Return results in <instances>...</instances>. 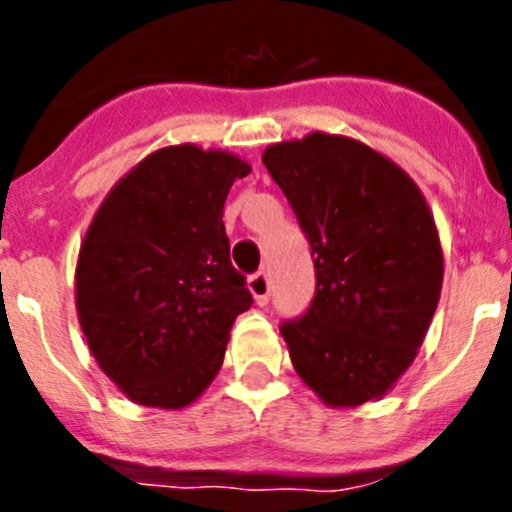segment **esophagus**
<instances>
[{
    "label": "esophagus",
    "mask_w": 512,
    "mask_h": 512,
    "mask_svg": "<svg viewBox=\"0 0 512 512\" xmlns=\"http://www.w3.org/2000/svg\"><path fill=\"white\" fill-rule=\"evenodd\" d=\"M247 287H250L252 297H255V302L260 304V307H265V304L270 302V280H267L265 272L252 275L250 280H247Z\"/></svg>",
    "instance_id": "obj_1"
}]
</instances>
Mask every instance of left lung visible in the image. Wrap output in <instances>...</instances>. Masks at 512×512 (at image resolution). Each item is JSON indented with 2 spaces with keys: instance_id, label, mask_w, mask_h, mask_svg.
<instances>
[{
  "instance_id": "8db88e82",
  "label": "left lung",
  "mask_w": 512,
  "mask_h": 512,
  "mask_svg": "<svg viewBox=\"0 0 512 512\" xmlns=\"http://www.w3.org/2000/svg\"><path fill=\"white\" fill-rule=\"evenodd\" d=\"M262 163L312 245L317 292L280 327L299 379L332 409L381 399L414 364L443 285L433 213L404 168L347 136L272 143Z\"/></svg>"
}]
</instances>
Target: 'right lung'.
<instances>
[{
  "instance_id": "1",
  "label": "right lung",
  "mask_w": 512,
  "mask_h": 512,
  "mask_svg": "<svg viewBox=\"0 0 512 512\" xmlns=\"http://www.w3.org/2000/svg\"><path fill=\"white\" fill-rule=\"evenodd\" d=\"M250 170L218 148L165 146L98 205L76 262V312L96 364L136 404L185 409L223 366L252 304L223 208Z\"/></svg>"
}]
</instances>
